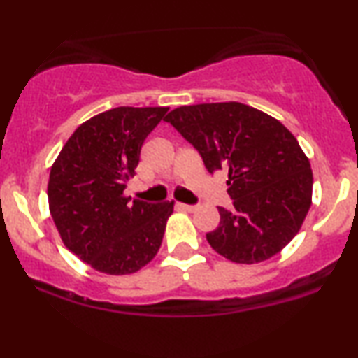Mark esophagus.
I'll return each mask as SVG.
<instances>
[{
  "label": "esophagus",
  "instance_id": "obj_1",
  "mask_svg": "<svg viewBox=\"0 0 358 358\" xmlns=\"http://www.w3.org/2000/svg\"><path fill=\"white\" fill-rule=\"evenodd\" d=\"M176 207L179 210H184V212H195V210H197V205H187V203H178Z\"/></svg>",
  "mask_w": 358,
  "mask_h": 358
}]
</instances>
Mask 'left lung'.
Here are the masks:
<instances>
[{"instance_id":"left-lung-1","label":"left lung","mask_w":358,"mask_h":358,"mask_svg":"<svg viewBox=\"0 0 358 358\" xmlns=\"http://www.w3.org/2000/svg\"><path fill=\"white\" fill-rule=\"evenodd\" d=\"M164 120L199 151L210 174L228 173L233 208L218 207V228L207 233L210 246L238 264L280 252L311 207V166L295 136L241 102L182 106Z\"/></svg>"}]
</instances>
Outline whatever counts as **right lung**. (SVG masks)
<instances>
[{
    "label": "right lung",
    "instance_id": "add662e5",
    "mask_svg": "<svg viewBox=\"0 0 358 358\" xmlns=\"http://www.w3.org/2000/svg\"><path fill=\"white\" fill-rule=\"evenodd\" d=\"M169 107H115L86 120L50 169L48 207L62 241L96 271L127 275L163 241L173 202L125 197L140 150Z\"/></svg>",
    "mask_w": 358,
    "mask_h": 358
}]
</instances>
